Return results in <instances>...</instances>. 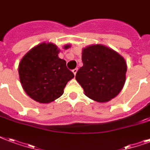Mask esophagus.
I'll return each mask as SVG.
<instances>
[{"mask_svg":"<svg viewBox=\"0 0 150 150\" xmlns=\"http://www.w3.org/2000/svg\"><path fill=\"white\" fill-rule=\"evenodd\" d=\"M77 71H78V68H75V69H73L72 70V72L74 73V75H76V73H77Z\"/></svg>","mask_w":150,"mask_h":150,"instance_id":"34e87169","label":"esophagus"}]
</instances>
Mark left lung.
<instances>
[{"mask_svg":"<svg viewBox=\"0 0 150 150\" xmlns=\"http://www.w3.org/2000/svg\"><path fill=\"white\" fill-rule=\"evenodd\" d=\"M83 66L75 79L89 98L107 102L121 92L125 82L127 65L125 59L110 48L92 45L82 50Z\"/></svg>","mask_w":150,"mask_h":150,"instance_id":"left-lung-1","label":"left lung"}]
</instances>
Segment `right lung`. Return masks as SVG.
I'll list each match as a JSON object with an SVG mask.
<instances>
[{
  "label": "right lung",
  "mask_w": 150,
  "mask_h": 150,
  "mask_svg": "<svg viewBox=\"0 0 150 150\" xmlns=\"http://www.w3.org/2000/svg\"><path fill=\"white\" fill-rule=\"evenodd\" d=\"M70 47L65 45L64 49ZM59 50L53 43H43L33 47L21 60L18 66L20 82L25 92L41 103L59 98L74 74L66 61L59 58Z\"/></svg>",
  "instance_id": "add662e5"
}]
</instances>
